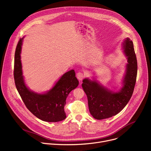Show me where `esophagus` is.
Returning <instances> with one entry per match:
<instances>
[{
    "instance_id": "obj_1",
    "label": "esophagus",
    "mask_w": 151,
    "mask_h": 151,
    "mask_svg": "<svg viewBox=\"0 0 151 151\" xmlns=\"http://www.w3.org/2000/svg\"><path fill=\"white\" fill-rule=\"evenodd\" d=\"M76 77H77V78L79 81H81V80H82L84 78L85 74L83 73H82V72H78L77 73V75H76Z\"/></svg>"
}]
</instances>
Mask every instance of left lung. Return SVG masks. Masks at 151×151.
I'll return each instance as SVG.
<instances>
[{"label":"left lung","mask_w":151,"mask_h":151,"mask_svg":"<svg viewBox=\"0 0 151 151\" xmlns=\"http://www.w3.org/2000/svg\"><path fill=\"white\" fill-rule=\"evenodd\" d=\"M122 48L127 58L122 87L118 92L107 89L96 80L85 78L82 83L87 96L89 111L96 119L111 118L120 112L130 100L134 88L137 73V62L133 43L125 38Z\"/></svg>","instance_id":"left-lung-1"}]
</instances>
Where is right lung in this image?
Returning a JSON list of instances; mask_svg holds the SVG:
<instances>
[{
    "mask_svg": "<svg viewBox=\"0 0 151 151\" xmlns=\"http://www.w3.org/2000/svg\"><path fill=\"white\" fill-rule=\"evenodd\" d=\"M23 39L19 40L15 52L14 75L17 91L27 108L37 118L47 122L63 121L66 118L64 109L66 98L79 84L75 72L71 70L64 73L44 94L32 91L26 85L23 76L20 56Z\"/></svg>",
    "mask_w": 151,
    "mask_h": 151,
    "instance_id": "add662e5",
    "label": "right lung"
}]
</instances>
